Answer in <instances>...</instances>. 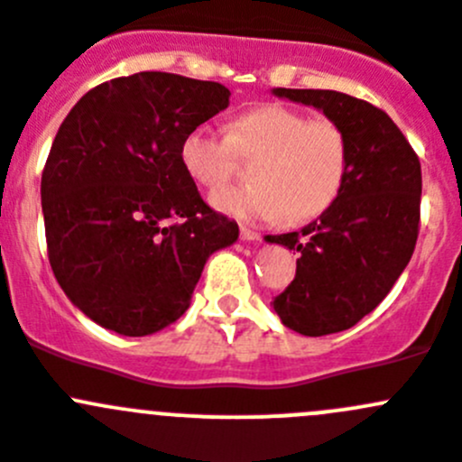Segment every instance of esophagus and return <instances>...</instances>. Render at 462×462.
Segmentation results:
<instances>
[{
  "label": "esophagus",
  "instance_id": "esophagus-1",
  "mask_svg": "<svg viewBox=\"0 0 462 462\" xmlns=\"http://www.w3.org/2000/svg\"><path fill=\"white\" fill-rule=\"evenodd\" d=\"M239 235H241V239H244V241H262L260 232L251 230V227H245V226H241Z\"/></svg>",
  "mask_w": 462,
  "mask_h": 462
}]
</instances>
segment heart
I'll list each match as a JSON object with an SVG mask.
<instances>
[{
	"instance_id": "obj_1",
	"label": "heart",
	"mask_w": 462,
	"mask_h": 462,
	"mask_svg": "<svg viewBox=\"0 0 462 462\" xmlns=\"http://www.w3.org/2000/svg\"><path fill=\"white\" fill-rule=\"evenodd\" d=\"M180 159L205 191L226 187L239 159L253 162V182L214 193V207L241 221H273L284 211L291 223H305L321 217L342 193L351 145L337 120L266 105L239 116L227 134L209 125L191 129Z\"/></svg>"
}]
</instances>
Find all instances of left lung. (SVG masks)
Instances as JSON below:
<instances>
[{
	"mask_svg": "<svg viewBox=\"0 0 462 462\" xmlns=\"http://www.w3.org/2000/svg\"><path fill=\"white\" fill-rule=\"evenodd\" d=\"M337 120L351 166L337 200L300 232L266 236L299 253L296 275L273 310L287 328L319 337L356 326L394 287L420 235V157L378 106L337 90L275 88Z\"/></svg>",
	"mask_w": 462,
	"mask_h": 462,
	"instance_id": "8db88e82",
	"label": "left lung"
}]
</instances>
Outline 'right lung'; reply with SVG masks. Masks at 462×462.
I'll return each mask as SVG.
<instances>
[{
    "instance_id": "right-lung-1",
    "label": "right lung",
    "mask_w": 462,
    "mask_h": 462,
    "mask_svg": "<svg viewBox=\"0 0 462 462\" xmlns=\"http://www.w3.org/2000/svg\"><path fill=\"white\" fill-rule=\"evenodd\" d=\"M227 102L218 81L136 72L90 88L56 132L41 180L47 257L102 328L143 337L178 321L207 257L239 236L180 159Z\"/></svg>"
}]
</instances>
